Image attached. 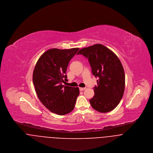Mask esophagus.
Here are the masks:
<instances>
[{
  "instance_id": "1",
  "label": "esophagus",
  "mask_w": 153,
  "mask_h": 153,
  "mask_svg": "<svg viewBox=\"0 0 153 153\" xmlns=\"http://www.w3.org/2000/svg\"><path fill=\"white\" fill-rule=\"evenodd\" d=\"M85 89H86V88H79L80 91H85Z\"/></svg>"
}]
</instances>
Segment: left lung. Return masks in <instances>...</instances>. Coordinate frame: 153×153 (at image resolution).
<instances>
[{"label": "left lung", "mask_w": 153, "mask_h": 153, "mask_svg": "<svg viewBox=\"0 0 153 153\" xmlns=\"http://www.w3.org/2000/svg\"><path fill=\"white\" fill-rule=\"evenodd\" d=\"M77 54L88 59L92 74L99 78L94 95L89 100L92 108L101 113L112 111L120 103L125 90V73L120 59L99 44L82 48Z\"/></svg>", "instance_id": "1"}]
</instances>
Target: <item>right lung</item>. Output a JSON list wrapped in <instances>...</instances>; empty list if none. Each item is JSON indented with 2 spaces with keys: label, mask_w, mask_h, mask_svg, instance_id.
Segmentation results:
<instances>
[{
  "label": "right lung",
  "mask_w": 153,
  "mask_h": 153,
  "mask_svg": "<svg viewBox=\"0 0 153 153\" xmlns=\"http://www.w3.org/2000/svg\"><path fill=\"white\" fill-rule=\"evenodd\" d=\"M79 48H53L43 53L33 71V83L41 102L53 113L59 115L71 112L79 95V88L62 85L70 60Z\"/></svg>",
  "instance_id": "add662e5"
}]
</instances>
